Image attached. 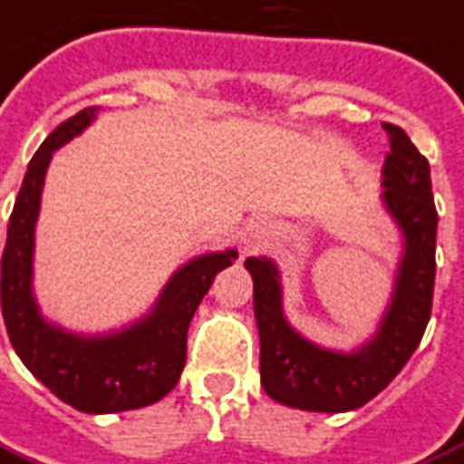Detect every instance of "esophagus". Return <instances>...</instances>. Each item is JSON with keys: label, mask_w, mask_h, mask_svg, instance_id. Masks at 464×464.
<instances>
[{"label": "esophagus", "mask_w": 464, "mask_h": 464, "mask_svg": "<svg viewBox=\"0 0 464 464\" xmlns=\"http://www.w3.org/2000/svg\"><path fill=\"white\" fill-rule=\"evenodd\" d=\"M269 237V232H266V227L264 225H254V227L246 229V237H245V252H252V249H256V246L264 242Z\"/></svg>", "instance_id": "obj_1"}]
</instances>
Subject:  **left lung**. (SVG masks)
Listing matches in <instances>:
<instances>
[{"label": "left lung", "mask_w": 464, "mask_h": 464, "mask_svg": "<svg viewBox=\"0 0 464 464\" xmlns=\"http://www.w3.org/2000/svg\"><path fill=\"white\" fill-rule=\"evenodd\" d=\"M384 131L392 151L382 170V203L401 229L403 254L389 308L369 343L335 352L305 340L284 315L276 264L266 256L245 261L254 278L261 386L291 409L343 413L372 401L411 360L430 320L438 232L430 166L401 127L384 124Z\"/></svg>", "instance_id": "left-lung-1"}]
</instances>
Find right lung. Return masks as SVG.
<instances>
[{"mask_svg": "<svg viewBox=\"0 0 464 464\" xmlns=\"http://www.w3.org/2000/svg\"><path fill=\"white\" fill-rule=\"evenodd\" d=\"M87 107L55 127L34 153L14 203L2 254V315L12 347L31 374L82 413H117L156 403L186 367L188 325L235 249L195 256L166 285L149 315L110 335H75L51 325L34 298V232L48 163L55 149L95 120Z\"/></svg>", "mask_w": 464, "mask_h": 464, "instance_id": "obj_1", "label": "right lung"}]
</instances>
